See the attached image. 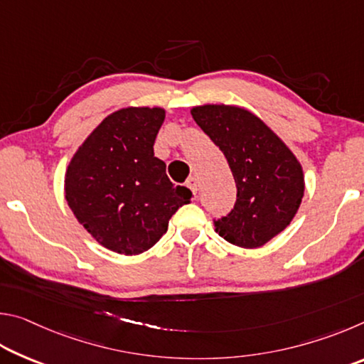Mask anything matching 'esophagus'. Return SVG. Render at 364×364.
<instances>
[{
	"mask_svg": "<svg viewBox=\"0 0 364 364\" xmlns=\"http://www.w3.org/2000/svg\"><path fill=\"white\" fill-rule=\"evenodd\" d=\"M186 186L193 191V194L196 196L197 194V180L194 176H191V178H188V181H186Z\"/></svg>",
	"mask_w": 364,
	"mask_h": 364,
	"instance_id": "34e87169",
	"label": "esophagus"
}]
</instances>
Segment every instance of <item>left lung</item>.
Masks as SVG:
<instances>
[{"label":"left lung","mask_w":364,"mask_h":364,"mask_svg":"<svg viewBox=\"0 0 364 364\" xmlns=\"http://www.w3.org/2000/svg\"><path fill=\"white\" fill-rule=\"evenodd\" d=\"M191 115L225 154L237 188L232 210L213 220L215 231L237 247H262L299 210L305 191L300 162L267 123L242 107L205 104Z\"/></svg>","instance_id":"obj_1"}]
</instances>
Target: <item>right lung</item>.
<instances>
[{
    "instance_id": "add662e5",
    "label": "right lung",
    "mask_w": 364,
    "mask_h": 364,
    "mask_svg": "<svg viewBox=\"0 0 364 364\" xmlns=\"http://www.w3.org/2000/svg\"><path fill=\"white\" fill-rule=\"evenodd\" d=\"M165 120L160 107H125L107 115L73 154L65 199L80 225L104 247L125 255L151 249L193 193L175 186L154 141Z\"/></svg>"
}]
</instances>
